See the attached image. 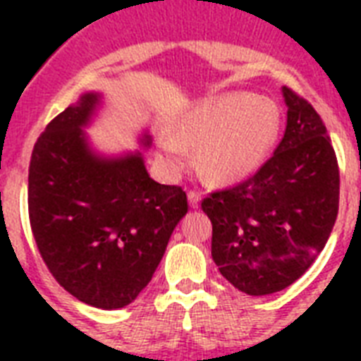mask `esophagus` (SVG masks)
<instances>
[{
	"mask_svg": "<svg viewBox=\"0 0 361 361\" xmlns=\"http://www.w3.org/2000/svg\"><path fill=\"white\" fill-rule=\"evenodd\" d=\"M189 204H191V208H198L200 206V200H202V192L198 191H189Z\"/></svg>",
	"mask_w": 361,
	"mask_h": 361,
	"instance_id": "1",
	"label": "esophagus"
}]
</instances>
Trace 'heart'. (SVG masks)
Here are the masks:
<instances>
[{"label": "heart", "mask_w": 361, "mask_h": 361, "mask_svg": "<svg viewBox=\"0 0 361 361\" xmlns=\"http://www.w3.org/2000/svg\"><path fill=\"white\" fill-rule=\"evenodd\" d=\"M279 133V109L252 93H225L189 110L176 136L161 138L163 163L178 174L189 163V149H200L202 174L214 183L245 180L268 157Z\"/></svg>", "instance_id": "heart-1"}]
</instances>
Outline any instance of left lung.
<instances>
[{
	"instance_id": "left-lung-1",
	"label": "left lung",
	"mask_w": 361,
	"mask_h": 361,
	"mask_svg": "<svg viewBox=\"0 0 361 361\" xmlns=\"http://www.w3.org/2000/svg\"><path fill=\"white\" fill-rule=\"evenodd\" d=\"M286 129L274 155L238 185L202 200L212 221V257L249 296L300 279L324 249L339 209V166L317 110L283 87Z\"/></svg>"
}]
</instances>
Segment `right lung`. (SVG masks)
Segmentation results:
<instances>
[{
	"mask_svg": "<svg viewBox=\"0 0 361 361\" xmlns=\"http://www.w3.org/2000/svg\"><path fill=\"white\" fill-rule=\"evenodd\" d=\"M99 103V93H84L37 138L27 208L54 279L87 305L120 309L152 281L189 206L181 187L149 178L140 152H93L82 127ZM142 144L149 146V136Z\"/></svg>",
	"mask_w": 361,
	"mask_h": 361,
	"instance_id": "add662e5",
	"label": "right lung"
}]
</instances>
